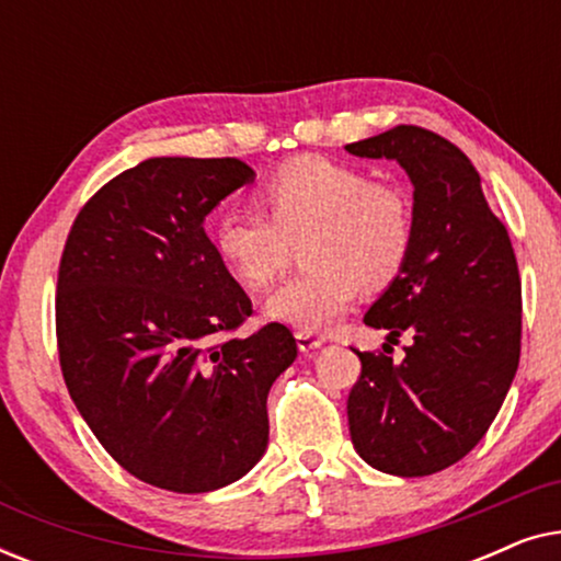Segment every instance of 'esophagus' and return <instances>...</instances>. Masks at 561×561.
<instances>
[{
  "label": "esophagus",
  "mask_w": 561,
  "mask_h": 561,
  "mask_svg": "<svg viewBox=\"0 0 561 561\" xmlns=\"http://www.w3.org/2000/svg\"><path fill=\"white\" fill-rule=\"evenodd\" d=\"M296 342H298V350H301V352H313V350H319L321 344H324V342L319 340V336L306 334V332H298L296 334Z\"/></svg>",
  "instance_id": "1"
}]
</instances>
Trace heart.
Masks as SVG:
<instances>
[{"mask_svg": "<svg viewBox=\"0 0 561 561\" xmlns=\"http://www.w3.org/2000/svg\"><path fill=\"white\" fill-rule=\"evenodd\" d=\"M257 211H221L211 248L244 288H265L298 242L304 267L265 298V313L306 334L332 329L359 294L380 290L409 263L416 240L413 202L401 186L370 181L355 165L301 156L267 173Z\"/></svg>", "mask_w": 561, "mask_h": 561, "instance_id": "obj_1", "label": "heart"}]
</instances>
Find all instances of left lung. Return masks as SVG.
<instances>
[{
  "label": "left lung",
  "mask_w": 561,
  "mask_h": 561,
  "mask_svg": "<svg viewBox=\"0 0 561 561\" xmlns=\"http://www.w3.org/2000/svg\"><path fill=\"white\" fill-rule=\"evenodd\" d=\"M347 152L396 160L413 183L416 217L409 263L365 313L367 327L388 329L390 344L401 334L411 344L403 363L357 352L352 444L375 470L424 478L474 449L505 401L520 357L518 263L457 145L398 125Z\"/></svg>",
  "instance_id": "obj_1"
}]
</instances>
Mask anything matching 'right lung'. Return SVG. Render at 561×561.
<instances>
[{"label":"right lung","instance_id":"add662e5","mask_svg":"<svg viewBox=\"0 0 561 561\" xmlns=\"http://www.w3.org/2000/svg\"><path fill=\"white\" fill-rule=\"evenodd\" d=\"M255 171L237 158H150L83 204L58 267L60 370L102 447L137 480L209 493L267 447V393L298 355L265 324L204 219Z\"/></svg>","mask_w":561,"mask_h":561}]
</instances>
